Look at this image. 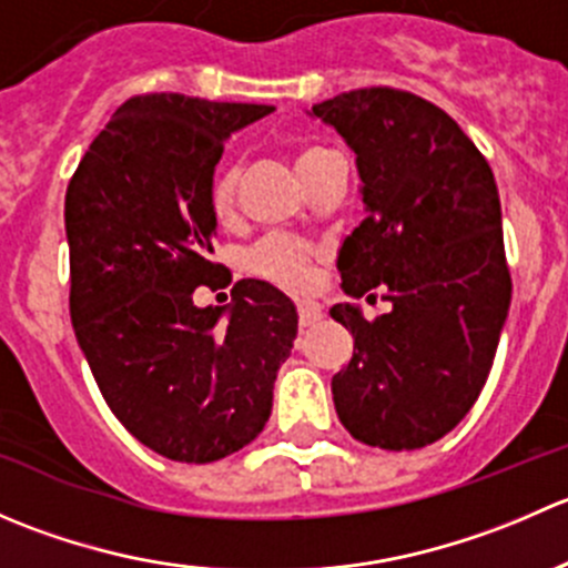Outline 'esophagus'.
Masks as SVG:
<instances>
[{"mask_svg": "<svg viewBox=\"0 0 568 568\" xmlns=\"http://www.w3.org/2000/svg\"><path fill=\"white\" fill-rule=\"evenodd\" d=\"M321 318H324V307H321L318 302H313V300L300 302V324L302 326L316 324V321H321Z\"/></svg>", "mask_w": 568, "mask_h": 568, "instance_id": "1", "label": "esophagus"}]
</instances>
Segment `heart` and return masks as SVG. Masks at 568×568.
<instances>
[{
    "label": "heart",
    "mask_w": 568,
    "mask_h": 568,
    "mask_svg": "<svg viewBox=\"0 0 568 568\" xmlns=\"http://www.w3.org/2000/svg\"><path fill=\"white\" fill-rule=\"evenodd\" d=\"M329 151L318 145H307L296 153L294 168L305 181L318 168ZM236 189H239V168L236 164H225L216 170L214 181H211V211L220 222H227L236 211ZM250 268L263 280L283 285L288 291H305L311 288L316 280V252L307 244L296 242V239H268L261 247L252 252Z\"/></svg>",
    "instance_id": "obj_1"
}]
</instances>
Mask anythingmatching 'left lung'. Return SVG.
Segmentation results:
<instances>
[{
  "label": "left lung",
  "mask_w": 568,
  "mask_h": 568,
  "mask_svg": "<svg viewBox=\"0 0 568 568\" xmlns=\"http://www.w3.org/2000/svg\"><path fill=\"white\" fill-rule=\"evenodd\" d=\"M311 118L357 156L365 220L337 252L341 288L393 305L374 321L329 311L354 337L332 376L337 417L371 448H426L478 400L511 305L495 175L448 112L404 90H352Z\"/></svg>",
  "instance_id": "obj_1"
}]
</instances>
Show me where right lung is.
Instances as JSON below:
<instances>
[{
    "label": "right lung",
    "mask_w": 568,
    "mask_h": 568,
    "mask_svg": "<svg viewBox=\"0 0 568 568\" xmlns=\"http://www.w3.org/2000/svg\"><path fill=\"white\" fill-rule=\"evenodd\" d=\"M266 104L151 93L129 99L79 162L65 192L71 321L120 423L173 462L209 464L250 445L272 415L296 307L239 280L225 307H197L216 216L211 181L233 131Z\"/></svg>",
    "instance_id": "right-lung-1"
}]
</instances>
